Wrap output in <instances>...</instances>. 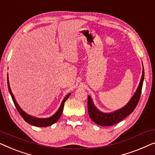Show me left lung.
Here are the masks:
<instances>
[{
	"mask_svg": "<svg viewBox=\"0 0 155 155\" xmlns=\"http://www.w3.org/2000/svg\"><path fill=\"white\" fill-rule=\"evenodd\" d=\"M144 68L143 69L142 77L138 88L134 93L131 98L127 104L122 108L111 112H102L99 110L93 103V100L90 95L88 97V112L91 119L97 125L102 126H109L114 125L128 117L135 110L139 99L140 97L141 91L144 81Z\"/></svg>",
	"mask_w": 155,
	"mask_h": 155,
	"instance_id": "8db88e82",
	"label": "left lung"
}]
</instances>
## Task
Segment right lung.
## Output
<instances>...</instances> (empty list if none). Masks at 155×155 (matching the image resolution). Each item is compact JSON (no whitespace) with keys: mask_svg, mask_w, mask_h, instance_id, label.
Instances as JSON below:
<instances>
[{"mask_svg":"<svg viewBox=\"0 0 155 155\" xmlns=\"http://www.w3.org/2000/svg\"><path fill=\"white\" fill-rule=\"evenodd\" d=\"M8 90H9L10 94L11 95L12 99L13 100V102H14L17 111H18L21 116L22 117V118L25 119V121H27L28 124H31V125L34 126H38V127H46V126L53 125V124H55V122L58 121V119H60V117H61V115H62L63 108H64V102L67 99H68V97L70 96L71 95V93H69V94H67L66 96L64 97V98L63 99V100L62 101V103H61L60 107H59L58 111H57L53 115H52L51 117H48V118H37V117H35L28 114L27 113H26L25 111H24L19 106L18 103H17L16 100L15 98L14 95L12 94L11 88H10L9 79H8Z\"/></svg>","mask_w":155,"mask_h":155,"instance_id":"1","label":"right lung"}]
</instances>
